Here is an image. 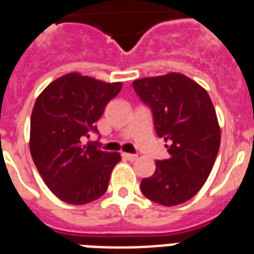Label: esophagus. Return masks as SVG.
Returning <instances> with one entry per match:
<instances>
[{"mask_svg":"<svg viewBox=\"0 0 254 254\" xmlns=\"http://www.w3.org/2000/svg\"><path fill=\"white\" fill-rule=\"evenodd\" d=\"M123 158L127 160V161H134L137 158V154H130V153H123Z\"/></svg>","mask_w":254,"mask_h":254,"instance_id":"1","label":"esophagus"}]
</instances>
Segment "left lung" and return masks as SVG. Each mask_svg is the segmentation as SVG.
<instances>
[{
	"label": "left lung",
	"mask_w": 254,
	"mask_h": 254,
	"mask_svg": "<svg viewBox=\"0 0 254 254\" xmlns=\"http://www.w3.org/2000/svg\"><path fill=\"white\" fill-rule=\"evenodd\" d=\"M148 106L154 129L169 158L156 161V172L141 181L145 197L165 206L180 205L200 190L212 172L218 149L220 127L204 88L180 73L148 77L133 82Z\"/></svg>",
	"instance_id": "1"
}]
</instances>
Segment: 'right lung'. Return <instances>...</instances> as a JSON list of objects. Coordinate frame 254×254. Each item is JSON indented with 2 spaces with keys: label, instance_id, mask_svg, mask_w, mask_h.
Listing matches in <instances>:
<instances>
[{
  "label": "right lung",
  "instance_id": "add662e5",
  "mask_svg": "<svg viewBox=\"0 0 254 254\" xmlns=\"http://www.w3.org/2000/svg\"><path fill=\"white\" fill-rule=\"evenodd\" d=\"M123 88L78 73L60 77L38 96L30 119V153L44 183L60 200L84 205L108 189L119 153L100 149V142L82 145L105 106Z\"/></svg>",
  "mask_w": 254,
  "mask_h": 254
}]
</instances>
